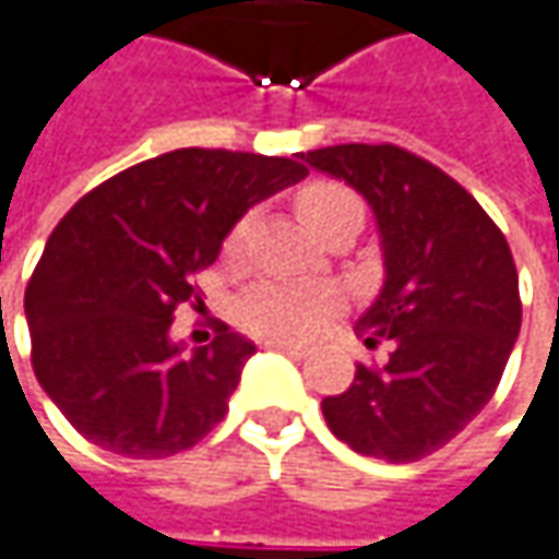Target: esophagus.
Here are the masks:
<instances>
[{"instance_id":"esophagus-1","label":"esophagus","mask_w":559,"mask_h":559,"mask_svg":"<svg viewBox=\"0 0 559 559\" xmlns=\"http://www.w3.org/2000/svg\"><path fill=\"white\" fill-rule=\"evenodd\" d=\"M266 349H280V353H289V356H308V346L305 343H296V340H283V337H270L263 340Z\"/></svg>"}]
</instances>
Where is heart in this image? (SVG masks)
I'll use <instances>...</instances> for the list:
<instances>
[{
	"mask_svg": "<svg viewBox=\"0 0 559 559\" xmlns=\"http://www.w3.org/2000/svg\"><path fill=\"white\" fill-rule=\"evenodd\" d=\"M299 213L308 222L314 235H321L328 225H334L343 216H362V206L353 190L318 180L308 183L299 193ZM248 231V219L238 222L235 231L228 235V248L235 251ZM337 308V293L324 283H280V280H263L254 283L238 305L235 314L238 321L254 331V334H270V337H308L314 334L324 318Z\"/></svg>",
	"mask_w": 559,
	"mask_h": 559,
	"instance_id": "heart-1",
	"label": "heart"
}]
</instances>
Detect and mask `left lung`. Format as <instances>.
<instances>
[{"mask_svg": "<svg viewBox=\"0 0 559 559\" xmlns=\"http://www.w3.org/2000/svg\"><path fill=\"white\" fill-rule=\"evenodd\" d=\"M301 162L353 187L379 228L384 283L356 328L391 340L381 369L321 401L340 442L407 464L449 445L497 391L522 328L512 251L480 203L397 145L346 142Z\"/></svg>", "mask_w": 559, "mask_h": 559, "instance_id": "obj_1", "label": "left lung"}]
</instances>
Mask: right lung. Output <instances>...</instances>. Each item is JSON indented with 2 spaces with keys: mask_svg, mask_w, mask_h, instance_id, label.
I'll return each mask as SVG.
<instances>
[{
  "mask_svg": "<svg viewBox=\"0 0 559 559\" xmlns=\"http://www.w3.org/2000/svg\"><path fill=\"white\" fill-rule=\"evenodd\" d=\"M305 175L293 158L175 148L104 180L62 216L24 318L34 376L88 442L168 459L225 417L254 343L222 324L187 353L171 337L175 308L241 216Z\"/></svg>",
  "mask_w": 559,
  "mask_h": 559,
  "instance_id": "1",
  "label": "right lung"
}]
</instances>
